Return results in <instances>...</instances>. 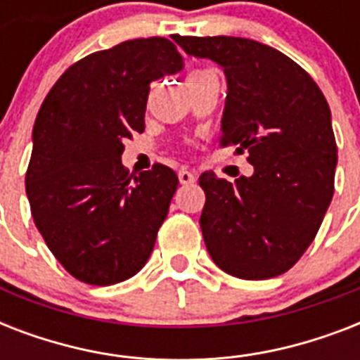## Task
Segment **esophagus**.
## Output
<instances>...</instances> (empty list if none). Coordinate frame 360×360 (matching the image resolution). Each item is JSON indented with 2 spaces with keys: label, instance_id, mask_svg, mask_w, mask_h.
<instances>
[{
  "label": "esophagus",
  "instance_id": "obj_1",
  "mask_svg": "<svg viewBox=\"0 0 360 360\" xmlns=\"http://www.w3.org/2000/svg\"><path fill=\"white\" fill-rule=\"evenodd\" d=\"M196 181V175L188 172V169H181L179 172V183L181 185H192Z\"/></svg>",
  "mask_w": 360,
  "mask_h": 360
}]
</instances>
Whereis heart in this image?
<instances>
[{
    "label": "heart",
    "mask_w": 360,
    "mask_h": 360,
    "mask_svg": "<svg viewBox=\"0 0 360 360\" xmlns=\"http://www.w3.org/2000/svg\"><path fill=\"white\" fill-rule=\"evenodd\" d=\"M207 75H211V70H207V69H196V70H192L191 75H188L186 82L200 80V78H203V76H207Z\"/></svg>",
    "instance_id": "1"
}]
</instances>
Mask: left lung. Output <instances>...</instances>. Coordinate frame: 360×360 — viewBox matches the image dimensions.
Returning a JSON list of instances; mask_svg holds the SVG:
<instances>
[{
  "label": "left lung",
  "instance_id": "1",
  "mask_svg": "<svg viewBox=\"0 0 360 360\" xmlns=\"http://www.w3.org/2000/svg\"><path fill=\"white\" fill-rule=\"evenodd\" d=\"M224 69L222 147L248 151L250 177L200 175V226L209 256L243 280L273 278L299 262L335 194L336 140L327 98L278 50L240 37H174Z\"/></svg>",
  "mask_w": 360,
  "mask_h": 360
}]
</instances>
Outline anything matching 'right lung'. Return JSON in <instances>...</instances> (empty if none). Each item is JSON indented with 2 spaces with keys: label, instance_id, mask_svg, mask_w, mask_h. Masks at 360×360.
I'll return each mask as SVG.
<instances>
[{
  "label": "right lung",
  "instance_id": "1",
  "mask_svg": "<svg viewBox=\"0 0 360 360\" xmlns=\"http://www.w3.org/2000/svg\"><path fill=\"white\" fill-rule=\"evenodd\" d=\"M181 69L168 39L124 41L70 65L37 114L31 214L56 259L86 284L123 282L151 256L179 179L164 164L129 174L121 155L146 129L151 82Z\"/></svg>",
  "mask_w": 360,
  "mask_h": 360
}]
</instances>
